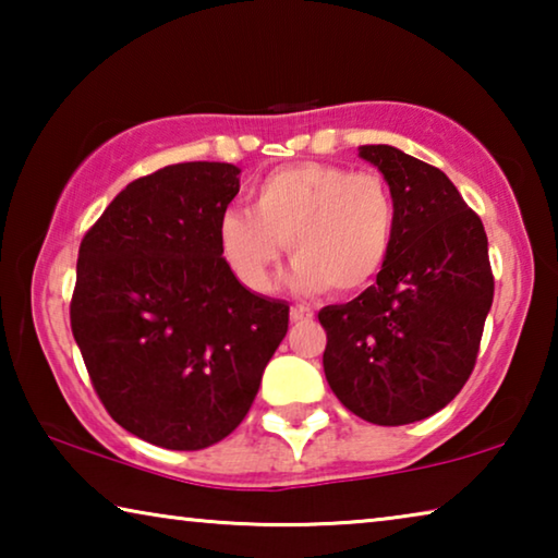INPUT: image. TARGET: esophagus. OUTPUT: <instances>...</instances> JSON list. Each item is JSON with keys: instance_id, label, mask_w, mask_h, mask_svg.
Segmentation results:
<instances>
[{"instance_id": "34e87169", "label": "esophagus", "mask_w": 558, "mask_h": 558, "mask_svg": "<svg viewBox=\"0 0 558 558\" xmlns=\"http://www.w3.org/2000/svg\"><path fill=\"white\" fill-rule=\"evenodd\" d=\"M290 319H292V323H307V319H313V310L305 307V305H292L290 307Z\"/></svg>"}]
</instances>
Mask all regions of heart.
I'll use <instances>...</instances> for the list:
<instances>
[{
	"instance_id": "heart-1",
	"label": "heart",
	"mask_w": 558,
	"mask_h": 558,
	"mask_svg": "<svg viewBox=\"0 0 558 558\" xmlns=\"http://www.w3.org/2000/svg\"><path fill=\"white\" fill-rule=\"evenodd\" d=\"M251 209H226L219 248L235 280L272 286L282 248L295 260L292 286L352 295L381 276L396 233L393 196L379 174L327 162L280 167L251 192Z\"/></svg>"
}]
</instances>
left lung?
I'll return each instance as SVG.
<instances>
[{
	"label": "left lung",
	"instance_id": "left-lung-1",
	"mask_svg": "<svg viewBox=\"0 0 558 558\" xmlns=\"http://www.w3.org/2000/svg\"><path fill=\"white\" fill-rule=\"evenodd\" d=\"M359 157L389 184L396 233L374 286L319 310L323 366L359 418L405 426L446 409L472 374L495 295L487 235L440 169L391 145Z\"/></svg>",
	"mask_w": 558,
	"mask_h": 558
}]
</instances>
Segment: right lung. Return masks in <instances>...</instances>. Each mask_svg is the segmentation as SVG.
<instances>
[{
	"instance_id": "obj_1",
	"label": "right lung",
	"mask_w": 558,
	"mask_h": 558,
	"mask_svg": "<svg viewBox=\"0 0 558 558\" xmlns=\"http://www.w3.org/2000/svg\"><path fill=\"white\" fill-rule=\"evenodd\" d=\"M241 169L182 162L130 182L86 233L71 329L112 421L169 450L239 426L288 332V302L243 288L219 248Z\"/></svg>"
}]
</instances>
